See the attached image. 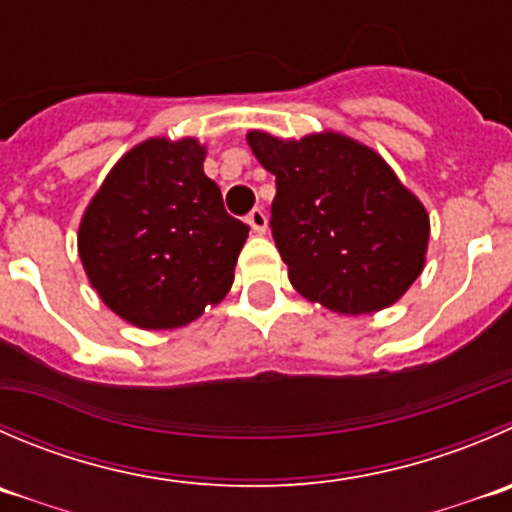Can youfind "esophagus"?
<instances>
[{"instance_id":"esophagus-1","label":"esophagus","mask_w":512,"mask_h":512,"mask_svg":"<svg viewBox=\"0 0 512 512\" xmlns=\"http://www.w3.org/2000/svg\"><path fill=\"white\" fill-rule=\"evenodd\" d=\"M247 225L252 227V232L262 235V232L267 230V215L260 210V207H257V210H252L250 215H247Z\"/></svg>"}]
</instances>
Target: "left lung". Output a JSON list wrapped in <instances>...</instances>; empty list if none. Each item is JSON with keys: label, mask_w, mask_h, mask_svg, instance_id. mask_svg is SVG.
Segmentation results:
<instances>
[{"label": "left lung", "mask_w": 512, "mask_h": 512, "mask_svg": "<svg viewBox=\"0 0 512 512\" xmlns=\"http://www.w3.org/2000/svg\"><path fill=\"white\" fill-rule=\"evenodd\" d=\"M275 175L272 237L292 287L340 315L390 307L425 267L430 217L377 152L337 132H247Z\"/></svg>", "instance_id": "8db88e82"}]
</instances>
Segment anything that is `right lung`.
I'll use <instances>...</instances> for the list:
<instances>
[{"mask_svg":"<svg viewBox=\"0 0 512 512\" xmlns=\"http://www.w3.org/2000/svg\"><path fill=\"white\" fill-rule=\"evenodd\" d=\"M195 137H152L104 177L77 247L104 305L142 330L197 320L230 292L250 227L227 215Z\"/></svg>","mask_w":512,"mask_h":512,"instance_id":"add662e5","label":"right lung"}]
</instances>
